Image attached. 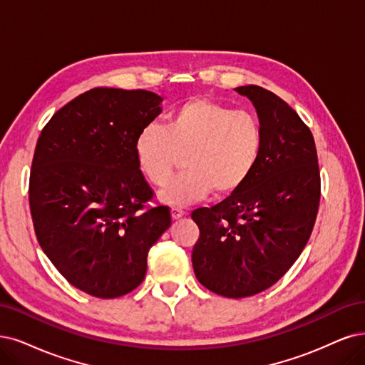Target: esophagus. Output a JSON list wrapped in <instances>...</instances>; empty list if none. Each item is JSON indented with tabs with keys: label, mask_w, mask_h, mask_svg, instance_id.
Returning a JSON list of instances; mask_svg holds the SVG:
<instances>
[{
	"label": "esophagus",
	"mask_w": 365,
	"mask_h": 365,
	"mask_svg": "<svg viewBox=\"0 0 365 365\" xmlns=\"http://www.w3.org/2000/svg\"><path fill=\"white\" fill-rule=\"evenodd\" d=\"M171 218H173V221H175V220H180L183 215H185V212L182 210V209H179V207H171Z\"/></svg>",
	"instance_id": "1"
}]
</instances>
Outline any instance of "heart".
I'll return each instance as SVG.
<instances>
[{
	"label": "heart",
	"mask_w": 365,
	"mask_h": 365,
	"mask_svg": "<svg viewBox=\"0 0 365 365\" xmlns=\"http://www.w3.org/2000/svg\"><path fill=\"white\" fill-rule=\"evenodd\" d=\"M263 133L251 113L209 98H191L170 113L167 126L147 123L135 138L141 171L162 186L185 155L180 173L159 192L170 206H186L207 197L228 195L244 185L260 159Z\"/></svg>",
	"instance_id": "b5f03b06"
}]
</instances>
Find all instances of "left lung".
Returning <instances> with one entry per match:
<instances>
[{"mask_svg": "<svg viewBox=\"0 0 365 365\" xmlns=\"http://www.w3.org/2000/svg\"><path fill=\"white\" fill-rule=\"evenodd\" d=\"M257 111L260 159L237 191L210 209H195L192 250L197 279L225 298L260 293L298 260L313 232L320 173L312 130L277 94L259 86L235 88Z\"/></svg>", "mask_w": 365, "mask_h": 365, "instance_id": "1", "label": "left lung"}]
</instances>
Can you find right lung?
<instances>
[{
    "label": "right lung",
    "mask_w": 365,
    "mask_h": 365,
    "mask_svg": "<svg viewBox=\"0 0 365 365\" xmlns=\"http://www.w3.org/2000/svg\"><path fill=\"white\" fill-rule=\"evenodd\" d=\"M147 90L91 88L58 110L40 133L31 165L36 236L58 272L102 299L137 289L147 254L171 225L135 158L141 128L162 113Z\"/></svg>",
    "instance_id": "obj_1"
}]
</instances>
